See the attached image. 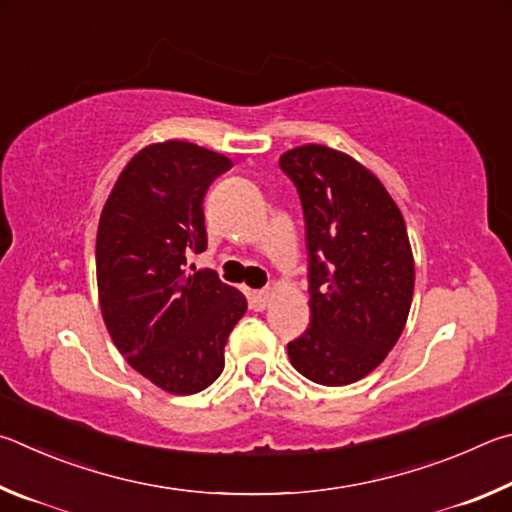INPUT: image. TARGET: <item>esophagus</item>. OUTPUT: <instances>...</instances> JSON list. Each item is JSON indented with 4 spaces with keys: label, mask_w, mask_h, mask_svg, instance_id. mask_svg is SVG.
I'll return each mask as SVG.
<instances>
[{
    "label": "esophagus",
    "mask_w": 512,
    "mask_h": 512,
    "mask_svg": "<svg viewBox=\"0 0 512 512\" xmlns=\"http://www.w3.org/2000/svg\"><path fill=\"white\" fill-rule=\"evenodd\" d=\"M270 297H272L270 290H254V292H249L251 308H254V310H263V308L267 306V303H270Z\"/></svg>",
    "instance_id": "1"
}]
</instances>
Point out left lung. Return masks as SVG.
<instances>
[{"label":"left lung","instance_id":"1","mask_svg":"<svg viewBox=\"0 0 512 512\" xmlns=\"http://www.w3.org/2000/svg\"><path fill=\"white\" fill-rule=\"evenodd\" d=\"M308 242L310 326L288 344L294 369L324 387L369 375L396 346L414 297L405 218L360 161L319 143L283 152Z\"/></svg>","mask_w":512,"mask_h":512}]
</instances>
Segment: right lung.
Here are the masks:
<instances>
[{
  "label": "right lung",
  "mask_w": 512,
  "mask_h": 512,
  "mask_svg": "<svg viewBox=\"0 0 512 512\" xmlns=\"http://www.w3.org/2000/svg\"><path fill=\"white\" fill-rule=\"evenodd\" d=\"M231 159L188 141L152 143L116 179L96 233V281L114 346L134 371L175 396L209 387L245 294L213 270L186 274L206 249L202 202Z\"/></svg>",
  "instance_id": "right-lung-1"
}]
</instances>
